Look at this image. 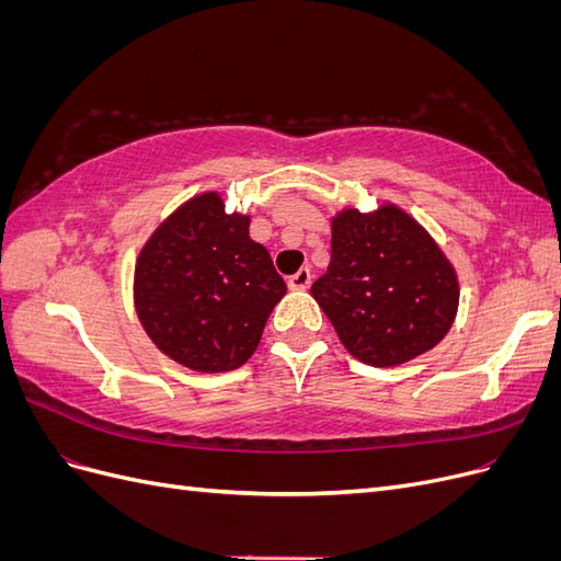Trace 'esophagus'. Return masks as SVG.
Segmentation results:
<instances>
[{
	"label": "esophagus",
	"mask_w": 561,
	"mask_h": 561,
	"mask_svg": "<svg viewBox=\"0 0 561 561\" xmlns=\"http://www.w3.org/2000/svg\"><path fill=\"white\" fill-rule=\"evenodd\" d=\"M287 285H290V290H307L311 285V268H299L297 274L287 280Z\"/></svg>",
	"instance_id": "esophagus-1"
}]
</instances>
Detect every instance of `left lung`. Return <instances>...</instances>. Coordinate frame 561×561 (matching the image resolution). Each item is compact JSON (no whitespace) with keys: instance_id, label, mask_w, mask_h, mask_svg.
<instances>
[{"instance_id":"left-lung-1","label":"left lung","mask_w":561,"mask_h":561,"mask_svg":"<svg viewBox=\"0 0 561 561\" xmlns=\"http://www.w3.org/2000/svg\"><path fill=\"white\" fill-rule=\"evenodd\" d=\"M311 295L353 358L396 367L443 342L461 287L426 227L386 201L332 217V260Z\"/></svg>"}]
</instances>
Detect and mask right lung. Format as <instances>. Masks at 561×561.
<instances>
[{
	"label": "right lung",
	"mask_w": 561,
	"mask_h": 561,
	"mask_svg": "<svg viewBox=\"0 0 561 561\" xmlns=\"http://www.w3.org/2000/svg\"><path fill=\"white\" fill-rule=\"evenodd\" d=\"M285 293L268 250L250 239V215L227 213L219 192L184 201L135 260L140 325L163 355L203 375L245 365Z\"/></svg>",
	"instance_id": "1"
}]
</instances>
